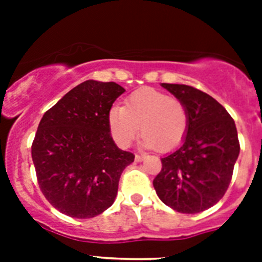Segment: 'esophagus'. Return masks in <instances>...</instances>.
Wrapping results in <instances>:
<instances>
[{"instance_id": "obj_1", "label": "esophagus", "mask_w": 262, "mask_h": 262, "mask_svg": "<svg viewBox=\"0 0 262 262\" xmlns=\"http://www.w3.org/2000/svg\"><path fill=\"white\" fill-rule=\"evenodd\" d=\"M143 159H144V156L143 155H135V161H143Z\"/></svg>"}]
</instances>
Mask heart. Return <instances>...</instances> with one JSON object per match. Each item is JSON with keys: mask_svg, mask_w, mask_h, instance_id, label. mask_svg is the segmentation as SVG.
Listing matches in <instances>:
<instances>
[{"mask_svg": "<svg viewBox=\"0 0 262 262\" xmlns=\"http://www.w3.org/2000/svg\"><path fill=\"white\" fill-rule=\"evenodd\" d=\"M107 124L119 147H129L140 126L143 147L168 152L186 136L189 114L181 99L154 88H143L127 97L124 107L113 106L108 110Z\"/></svg>", "mask_w": 262, "mask_h": 262, "instance_id": "1", "label": "heart"}]
</instances>
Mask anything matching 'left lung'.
Segmentation results:
<instances>
[{"label": "left lung", "mask_w": 262, "mask_h": 262, "mask_svg": "<svg viewBox=\"0 0 262 262\" xmlns=\"http://www.w3.org/2000/svg\"><path fill=\"white\" fill-rule=\"evenodd\" d=\"M187 108L184 142L161 159L154 180L157 195L182 214L205 211L223 198L232 178L240 144L228 111L209 94L189 85L161 84Z\"/></svg>", "instance_id": "left-lung-1"}]
</instances>
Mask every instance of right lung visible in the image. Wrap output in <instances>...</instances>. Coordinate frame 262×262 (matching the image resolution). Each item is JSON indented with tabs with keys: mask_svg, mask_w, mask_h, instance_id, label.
I'll return each mask as SVG.
<instances>
[{
	"mask_svg": "<svg viewBox=\"0 0 262 262\" xmlns=\"http://www.w3.org/2000/svg\"><path fill=\"white\" fill-rule=\"evenodd\" d=\"M124 89L88 80L68 92L41 118L31 145L46 200L62 214L86 219L115 201L122 172L134 154L111 138L107 113Z\"/></svg>",
	"mask_w": 262,
	"mask_h": 262,
	"instance_id": "obj_1",
	"label": "right lung"
}]
</instances>
